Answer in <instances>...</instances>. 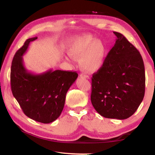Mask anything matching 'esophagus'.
Returning <instances> with one entry per match:
<instances>
[{
    "instance_id": "1",
    "label": "esophagus",
    "mask_w": 155,
    "mask_h": 155,
    "mask_svg": "<svg viewBox=\"0 0 155 155\" xmlns=\"http://www.w3.org/2000/svg\"><path fill=\"white\" fill-rule=\"evenodd\" d=\"M80 77H81V78H90V77H89V76H88L87 74H81L80 75Z\"/></svg>"
}]
</instances>
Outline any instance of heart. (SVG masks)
Wrapping results in <instances>:
<instances>
[{
	"mask_svg": "<svg viewBox=\"0 0 155 155\" xmlns=\"http://www.w3.org/2000/svg\"><path fill=\"white\" fill-rule=\"evenodd\" d=\"M68 52L74 58H80L81 67L87 71L93 72L103 65L106 54L103 42L89 34L74 37L68 44ZM67 60L70 59L66 57Z\"/></svg>",
	"mask_w": 155,
	"mask_h": 155,
	"instance_id": "heart-1",
	"label": "heart"
}]
</instances>
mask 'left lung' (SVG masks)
<instances>
[{"mask_svg": "<svg viewBox=\"0 0 155 155\" xmlns=\"http://www.w3.org/2000/svg\"><path fill=\"white\" fill-rule=\"evenodd\" d=\"M91 78V101L107 118L124 120L137 111L145 94V69L140 52L122 34Z\"/></svg>", "mask_w": 155, "mask_h": 155, "instance_id": "1", "label": "left lung"}]
</instances>
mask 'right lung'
Masks as SVG:
<instances>
[{
    "mask_svg": "<svg viewBox=\"0 0 155 155\" xmlns=\"http://www.w3.org/2000/svg\"><path fill=\"white\" fill-rule=\"evenodd\" d=\"M29 38L15 52L11 68V87L24 114L35 121L48 124L57 120L64 109L65 96L78 77L76 72L57 70L35 74L28 72L22 56L30 42Z\"/></svg>",
    "mask_w": 155,
    "mask_h": 155,
    "instance_id": "right-lung-1",
    "label": "right lung"
}]
</instances>
